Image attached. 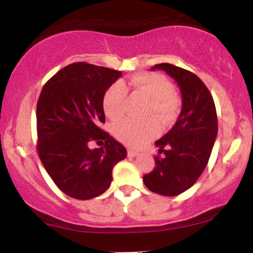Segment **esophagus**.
<instances>
[{
  "label": "esophagus",
  "instance_id": "obj_1",
  "mask_svg": "<svg viewBox=\"0 0 253 253\" xmlns=\"http://www.w3.org/2000/svg\"><path fill=\"white\" fill-rule=\"evenodd\" d=\"M139 155V152H138V151H134V150H128V156L129 157H136V156H138Z\"/></svg>",
  "mask_w": 253,
  "mask_h": 253
}]
</instances>
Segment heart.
<instances>
[{
	"instance_id": "b5f03b06",
	"label": "heart",
	"mask_w": 253,
	"mask_h": 253,
	"mask_svg": "<svg viewBox=\"0 0 253 253\" xmlns=\"http://www.w3.org/2000/svg\"><path fill=\"white\" fill-rule=\"evenodd\" d=\"M130 86L151 101L147 115L156 117L162 123H169L178 109V98L173 94L172 83L161 74H144L130 78ZM127 89L121 81L113 83L103 96V109L109 118L124 114ZM159 125L155 119L133 120L124 119L113 127V133L120 141L132 147L143 146L158 134Z\"/></svg>"
}]
</instances>
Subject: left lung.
<instances>
[{
	"instance_id": "left-lung-1",
	"label": "left lung",
	"mask_w": 253,
	"mask_h": 253,
	"mask_svg": "<svg viewBox=\"0 0 253 253\" xmlns=\"http://www.w3.org/2000/svg\"><path fill=\"white\" fill-rule=\"evenodd\" d=\"M151 70H163L178 84L182 110L176 124L156 141V167L143 181L153 193L176 196L193 187L207 167L217 135L214 100L205 83L193 72L162 63Z\"/></svg>"
}]
</instances>
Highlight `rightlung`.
Instances as JSON below:
<instances>
[{"label":"right lung","instance_id":"add662e5","mask_svg":"<svg viewBox=\"0 0 253 253\" xmlns=\"http://www.w3.org/2000/svg\"><path fill=\"white\" fill-rule=\"evenodd\" d=\"M121 72L78 62L52 76L37 104V151L52 181L68 196L94 199L112 183L114 165L126 158L123 144L101 128L103 96ZM90 141H105L90 150Z\"/></svg>","mask_w":253,"mask_h":253}]
</instances>
